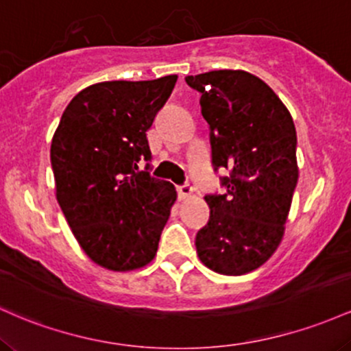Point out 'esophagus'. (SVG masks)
<instances>
[{
    "label": "esophagus",
    "mask_w": 351,
    "mask_h": 351,
    "mask_svg": "<svg viewBox=\"0 0 351 351\" xmlns=\"http://www.w3.org/2000/svg\"><path fill=\"white\" fill-rule=\"evenodd\" d=\"M177 194H179V199L186 200V199H189V197H192V194H194V189L189 186V184H184V186L177 187Z\"/></svg>",
    "instance_id": "obj_1"
}]
</instances>
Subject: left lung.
<instances>
[{"instance_id":"left-lung-1","label":"left lung","mask_w":351,"mask_h":351,"mask_svg":"<svg viewBox=\"0 0 351 351\" xmlns=\"http://www.w3.org/2000/svg\"><path fill=\"white\" fill-rule=\"evenodd\" d=\"M202 94L212 162L230 169L227 192L206 195L207 226L197 232L200 262L222 275L258 269L280 245L298 180L297 132L280 97L242 69L187 76Z\"/></svg>"}]
</instances>
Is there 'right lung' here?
I'll use <instances>...</instances> for the list:
<instances>
[{
	"mask_svg": "<svg viewBox=\"0 0 351 351\" xmlns=\"http://www.w3.org/2000/svg\"><path fill=\"white\" fill-rule=\"evenodd\" d=\"M176 74L106 81L77 93L51 141L56 199L84 254L112 271L156 257L176 187L139 171L151 160L145 132L171 96Z\"/></svg>",
	"mask_w": 351,
	"mask_h": 351,
	"instance_id": "obj_1",
	"label": "right lung"
}]
</instances>
